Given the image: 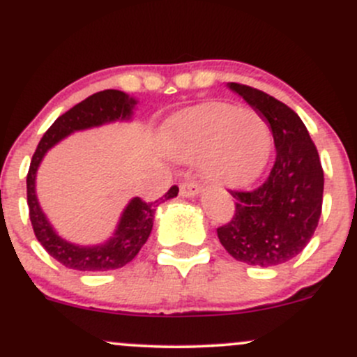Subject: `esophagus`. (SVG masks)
Returning <instances> with one entry per match:
<instances>
[{
	"label": "esophagus",
	"instance_id": "34e87169",
	"mask_svg": "<svg viewBox=\"0 0 357 357\" xmlns=\"http://www.w3.org/2000/svg\"><path fill=\"white\" fill-rule=\"evenodd\" d=\"M198 191H200V185L195 179H188V181L181 183V186H179L181 197H195V195H198Z\"/></svg>",
	"mask_w": 357,
	"mask_h": 357
}]
</instances>
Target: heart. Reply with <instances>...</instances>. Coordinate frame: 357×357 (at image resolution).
Instances as JSON below:
<instances>
[{"mask_svg":"<svg viewBox=\"0 0 357 357\" xmlns=\"http://www.w3.org/2000/svg\"><path fill=\"white\" fill-rule=\"evenodd\" d=\"M172 149L179 157H205L208 179L226 186L253 181L270 152V131L257 111L229 104H205L176 119Z\"/></svg>","mask_w":357,"mask_h":357,"instance_id":"obj_1","label":"heart"}]
</instances>
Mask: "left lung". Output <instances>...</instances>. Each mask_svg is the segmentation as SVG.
<instances>
[{
    "mask_svg": "<svg viewBox=\"0 0 357 357\" xmlns=\"http://www.w3.org/2000/svg\"><path fill=\"white\" fill-rule=\"evenodd\" d=\"M270 125L275 162L268 178L250 191H234V213L217 236L238 261L273 267L292 260L310 243L324 204L320 155L298 114L261 90L229 84Z\"/></svg>",
    "mask_w": 357,
    "mask_h": 357,
    "instance_id": "1",
    "label": "left lung"
}]
</instances>
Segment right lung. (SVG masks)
I'll return each instance as SVG.
<instances>
[{"instance_id":"right-lung-1","label":"right lung","mask_w":357,"mask_h":357,"mask_svg":"<svg viewBox=\"0 0 357 357\" xmlns=\"http://www.w3.org/2000/svg\"><path fill=\"white\" fill-rule=\"evenodd\" d=\"M135 99H130L121 90H102L82 100L80 104L71 107L65 114L59 116L51 128L44 133L30 160L27 174V204L29 217L32 222L33 234L37 241L52 258L65 267L82 272H106L116 270L130 264L142 246L147 243L150 231L153 226V213L157 205L174 198L178 195V186H171L164 197L155 202H145L142 198H133L128 207L123 212L114 236L100 246H77L59 238L47 222L46 215L40 210L36 197V174L40 160L52 145L58 144L66 135L77 130L92 128L116 119H128L135 106Z\"/></svg>"}]
</instances>
